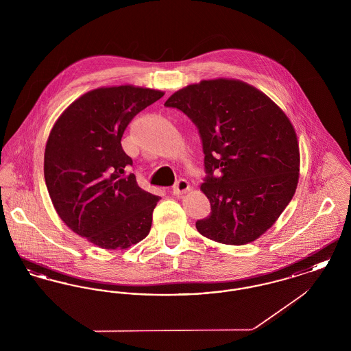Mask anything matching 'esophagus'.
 Masks as SVG:
<instances>
[{"label": "esophagus", "mask_w": 351, "mask_h": 351, "mask_svg": "<svg viewBox=\"0 0 351 351\" xmlns=\"http://www.w3.org/2000/svg\"><path fill=\"white\" fill-rule=\"evenodd\" d=\"M189 191V183L185 179H179L173 186V195H183Z\"/></svg>", "instance_id": "esophagus-1"}]
</instances>
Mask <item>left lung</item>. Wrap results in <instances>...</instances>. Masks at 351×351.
I'll return each instance as SVG.
<instances>
[{"label": "left lung", "mask_w": 351, "mask_h": 351, "mask_svg": "<svg viewBox=\"0 0 351 351\" xmlns=\"http://www.w3.org/2000/svg\"><path fill=\"white\" fill-rule=\"evenodd\" d=\"M200 134L210 215L199 233L225 245L255 241L292 200L300 169L295 129L265 93L239 80H204L165 104Z\"/></svg>", "instance_id": "left-lung-1"}]
</instances>
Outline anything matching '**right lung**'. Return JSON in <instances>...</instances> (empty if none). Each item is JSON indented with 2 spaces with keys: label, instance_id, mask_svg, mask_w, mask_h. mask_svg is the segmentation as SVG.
Returning a JSON list of instances; mask_svg holds the SVG:
<instances>
[{
  "label": "right lung",
  "instance_id": "right-lung-1",
  "mask_svg": "<svg viewBox=\"0 0 351 351\" xmlns=\"http://www.w3.org/2000/svg\"><path fill=\"white\" fill-rule=\"evenodd\" d=\"M163 92L133 85L99 88L72 102L51 130L45 179L69 229L93 245L128 249L150 233L159 196L139 188L121 139Z\"/></svg>",
  "mask_w": 351,
  "mask_h": 351
}]
</instances>
